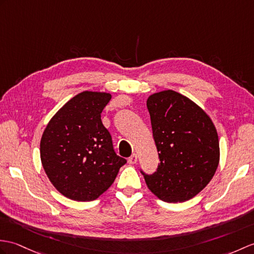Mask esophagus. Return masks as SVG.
<instances>
[{
    "instance_id": "esophagus-1",
    "label": "esophagus",
    "mask_w": 254,
    "mask_h": 254,
    "mask_svg": "<svg viewBox=\"0 0 254 254\" xmlns=\"http://www.w3.org/2000/svg\"><path fill=\"white\" fill-rule=\"evenodd\" d=\"M136 162H137V155L136 154H133L131 157L128 158V163L135 164Z\"/></svg>"
}]
</instances>
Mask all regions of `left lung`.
<instances>
[{
  "label": "left lung",
  "instance_id": "obj_1",
  "mask_svg": "<svg viewBox=\"0 0 254 254\" xmlns=\"http://www.w3.org/2000/svg\"><path fill=\"white\" fill-rule=\"evenodd\" d=\"M159 155L157 172L144 174L149 190L166 202L196 196L215 174L219 136L209 115L191 99L166 90L147 98Z\"/></svg>",
  "mask_w": 254,
  "mask_h": 254
}]
</instances>
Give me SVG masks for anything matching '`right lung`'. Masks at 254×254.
<instances>
[{"mask_svg":"<svg viewBox=\"0 0 254 254\" xmlns=\"http://www.w3.org/2000/svg\"><path fill=\"white\" fill-rule=\"evenodd\" d=\"M111 99L106 92L84 91L52 117L42 134L40 157L56 190L75 201H92L113 185L126 159L116 155L100 119Z\"/></svg>","mask_w":254,"mask_h":254,"instance_id":"obj_1","label":"right lung"}]
</instances>
